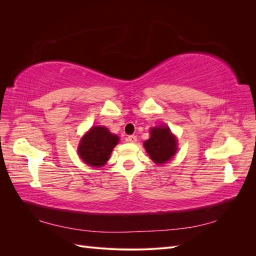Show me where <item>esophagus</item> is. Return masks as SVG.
I'll use <instances>...</instances> for the list:
<instances>
[{
    "label": "esophagus",
    "mask_w": 256,
    "mask_h": 256,
    "mask_svg": "<svg viewBox=\"0 0 256 256\" xmlns=\"http://www.w3.org/2000/svg\"><path fill=\"white\" fill-rule=\"evenodd\" d=\"M127 141L130 143H136V136H129L127 138Z\"/></svg>",
    "instance_id": "obj_1"
}]
</instances>
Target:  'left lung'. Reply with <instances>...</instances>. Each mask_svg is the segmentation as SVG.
<instances>
[{"instance_id": "left-lung-1", "label": "left lung", "mask_w": 256, "mask_h": 256, "mask_svg": "<svg viewBox=\"0 0 256 256\" xmlns=\"http://www.w3.org/2000/svg\"><path fill=\"white\" fill-rule=\"evenodd\" d=\"M144 148L157 164H166L177 152V138L166 126L150 129V138L144 142Z\"/></svg>"}]
</instances>
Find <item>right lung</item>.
I'll use <instances>...</instances> for the list:
<instances>
[{"label":"right lung","instance_id":"1","mask_svg":"<svg viewBox=\"0 0 256 256\" xmlns=\"http://www.w3.org/2000/svg\"><path fill=\"white\" fill-rule=\"evenodd\" d=\"M120 138L102 126L92 127L85 134L78 147L79 157L90 166L102 168L118 143Z\"/></svg>","mask_w":256,"mask_h":256}]
</instances>
